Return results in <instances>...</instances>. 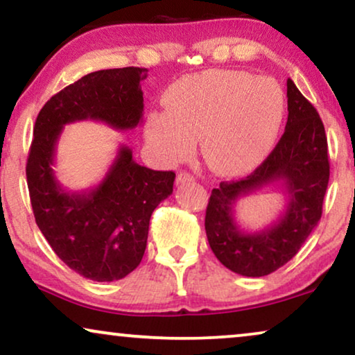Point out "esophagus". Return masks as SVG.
<instances>
[{
    "mask_svg": "<svg viewBox=\"0 0 355 355\" xmlns=\"http://www.w3.org/2000/svg\"><path fill=\"white\" fill-rule=\"evenodd\" d=\"M193 181V176L191 173L187 171H182V173H178V178H176V182L178 184H184V182H191Z\"/></svg>",
    "mask_w": 355,
    "mask_h": 355,
    "instance_id": "esophagus-1",
    "label": "esophagus"
}]
</instances>
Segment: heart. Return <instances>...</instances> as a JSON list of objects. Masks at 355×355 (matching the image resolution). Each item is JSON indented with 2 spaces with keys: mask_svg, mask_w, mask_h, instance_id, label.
<instances>
[{
  "mask_svg": "<svg viewBox=\"0 0 355 355\" xmlns=\"http://www.w3.org/2000/svg\"><path fill=\"white\" fill-rule=\"evenodd\" d=\"M166 110L153 111L145 135L166 162H182L202 139L208 168L241 176L266 158L284 119L286 96L271 77L213 69L186 76L164 94Z\"/></svg>",
  "mask_w": 355,
  "mask_h": 355,
  "instance_id": "b5f03b06",
  "label": "heart"
}]
</instances>
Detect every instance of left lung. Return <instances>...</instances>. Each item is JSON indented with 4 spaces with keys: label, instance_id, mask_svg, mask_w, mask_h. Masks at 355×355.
<instances>
[{
    "label": "left lung",
    "instance_id": "8db88e82",
    "mask_svg": "<svg viewBox=\"0 0 355 355\" xmlns=\"http://www.w3.org/2000/svg\"><path fill=\"white\" fill-rule=\"evenodd\" d=\"M288 123L263 163L241 181L213 189L205 231L213 254L226 268L260 278L288 263L322 218L329 181L328 142L313 105L288 79ZM282 182L288 205L280 220L259 233L242 232L234 220V203L271 183Z\"/></svg>",
    "mask_w": 355,
    "mask_h": 355
}]
</instances>
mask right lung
<instances>
[{
	"instance_id": "add662e5",
	"label": "right lung",
	"mask_w": 355,
	"mask_h": 355,
	"mask_svg": "<svg viewBox=\"0 0 355 355\" xmlns=\"http://www.w3.org/2000/svg\"><path fill=\"white\" fill-rule=\"evenodd\" d=\"M145 67L90 72L58 92L37 116L27 158V186L37 226L55 254L84 278L114 281L142 261L150 216L173 193L176 174L134 162L121 145L103 181L82 192L64 191L53 171L64 124L94 119L113 129L140 124Z\"/></svg>"
}]
</instances>
